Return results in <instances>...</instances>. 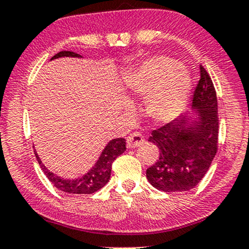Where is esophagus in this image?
<instances>
[{"label": "esophagus", "mask_w": 249, "mask_h": 249, "mask_svg": "<svg viewBox=\"0 0 249 249\" xmlns=\"http://www.w3.org/2000/svg\"><path fill=\"white\" fill-rule=\"evenodd\" d=\"M145 142L143 135L140 134V132H132V134L129 135V137L127 138V145L129 148H135L143 145Z\"/></svg>", "instance_id": "obj_1"}]
</instances>
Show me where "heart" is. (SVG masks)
Masks as SVG:
<instances>
[{
  "mask_svg": "<svg viewBox=\"0 0 249 249\" xmlns=\"http://www.w3.org/2000/svg\"><path fill=\"white\" fill-rule=\"evenodd\" d=\"M128 95L145 98V112L158 122H170L188 106L192 79L179 61L166 56L148 57L124 77Z\"/></svg>",
  "mask_w": 249,
  "mask_h": 249,
  "instance_id": "1",
  "label": "heart"
}]
</instances>
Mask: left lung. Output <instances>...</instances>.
I'll list each match as a JSON object with an SVG mask.
<instances>
[{"label":"left lung","mask_w":249,"mask_h":249,"mask_svg":"<svg viewBox=\"0 0 249 249\" xmlns=\"http://www.w3.org/2000/svg\"><path fill=\"white\" fill-rule=\"evenodd\" d=\"M217 97L211 76L200 66L191 112L152 131L148 142L160 150L147 168L151 185L163 192H185L206 175L217 152Z\"/></svg>","instance_id":"obj_1"}]
</instances>
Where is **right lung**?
Instances as JSON below:
<instances>
[{
  "label": "right lung",
  "instance_id": "obj_1",
  "mask_svg": "<svg viewBox=\"0 0 249 249\" xmlns=\"http://www.w3.org/2000/svg\"><path fill=\"white\" fill-rule=\"evenodd\" d=\"M61 57H75L81 58L82 56L79 53H72V51H60L57 54L51 58V60L57 59V58ZM125 151V140L124 138H114V140L109 141L104 150L102 151L101 156H99L98 160L93 164L91 169L85 175L77 178L69 179L64 178V177L58 176L53 172H50L48 168L42 163L38 154L36 153V150H34L35 157L40 163V166L43 170L44 175L48 177V179L60 191L71 193V195H90L98 190H101L103 186L109 180L111 177V170H112V163L113 161L119 156H121Z\"/></svg>",
  "mask_w": 249,
  "mask_h": 249
}]
</instances>
